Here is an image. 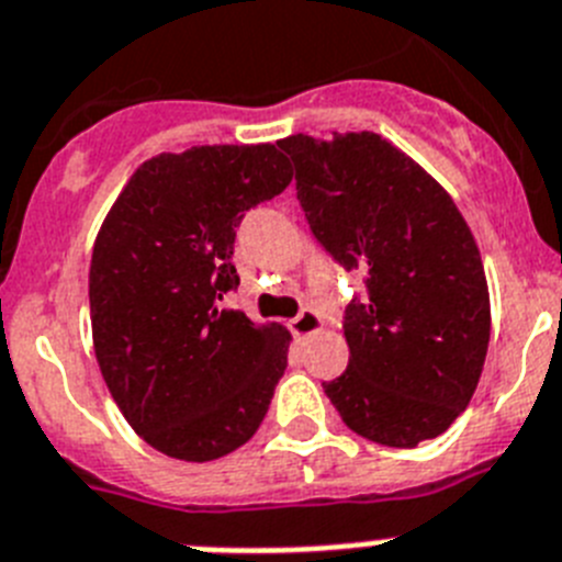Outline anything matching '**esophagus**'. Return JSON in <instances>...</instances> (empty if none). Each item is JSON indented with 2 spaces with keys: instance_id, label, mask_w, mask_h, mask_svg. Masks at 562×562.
<instances>
[{
  "instance_id": "1",
  "label": "esophagus",
  "mask_w": 562,
  "mask_h": 562,
  "mask_svg": "<svg viewBox=\"0 0 562 562\" xmlns=\"http://www.w3.org/2000/svg\"><path fill=\"white\" fill-rule=\"evenodd\" d=\"M288 328H291V334L294 336L305 339V336H314L316 330L322 328V316L316 314L314 308H302L294 319L288 322Z\"/></svg>"
}]
</instances>
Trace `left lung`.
Segmentation results:
<instances>
[{"instance_id": "obj_1", "label": "left lung", "mask_w": 562, "mask_h": 562, "mask_svg": "<svg viewBox=\"0 0 562 562\" xmlns=\"http://www.w3.org/2000/svg\"><path fill=\"white\" fill-rule=\"evenodd\" d=\"M322 248L364 277L345 308L348 370L325 393L353 432L416 447L461 416L490 348V291L470 226L413 158L375 133L277 140Z\"/></svg>"}]
</instances>
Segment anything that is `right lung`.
Segmentation results:
<instances>
[{
    "label": "right lung",
    "mask_w": 562,
    "mask_h": 562,
    "mask_svg": "<svg viewBox=\"0 0 562 562\" xmlns=\"http://www.w3.org/2000/svg\"><path fill=\"white\" fill-rule=\"evenodd\" d=\"M288 183L274 144L164 153L135 169L95 237V359L130 427L164 456L214 461L266 418L291 334L221 302L240 285L237 226Z\"/></svg>",
    "instance_id": "right-lung-1"
}]
</instances>
